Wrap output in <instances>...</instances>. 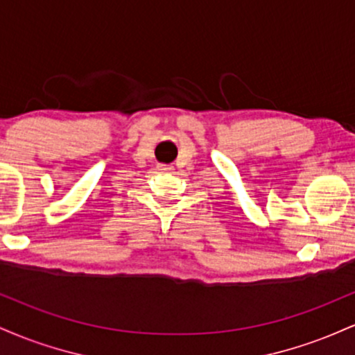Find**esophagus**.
<instances>
[{
    "label": "esophagus",
    "mask_w": 355,
    "mask_h": 355,
    "mask_svg": "<svg viewBox=\"0 0 355 355\" xmlns=\"http://www.w3.org/2000/svg\"><path fill=\"white\" fill-rule=\"evenodd\" d=\"M157 170L158 172H162V173H168V172H172V166H168V165H158L157 166Z\"/></svg>",
    "instance_id": "obj_1"
}]
</instances>
